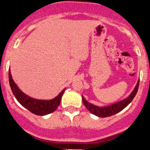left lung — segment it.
<instances>
[{"label": "left lung", "instance_id": "1", "mask_svg": "<svg viewBox=\"0 0 150 150\" xmlns=\"http://www.w3.org/2000/svg\"><path fill=\"white\" fill-rule=\"evenodd\" d=\"M139 80L138 81L137 85H136L135 89L133 90V92L130 94V96H128V98L125 99L124 100H121V101L118 103H114V104L110 105V106L103 107H97V106H95V105L91 104L89 102H87L83 96H82V102H83L84 105L87 108V110H89L92 114L96 115V116L100 117H106L112 116V115H114V114H117V113H118L121 110H122L124 108H125L132 102V100L134 99V97H135L136 93H137L138 89H139Z\"/></svg>", "mask_w": 150, "mask_h": 150}]
</instances>
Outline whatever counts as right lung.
Instances as JSON below:
<instances>
[{
  "label": "right lung",
  "instance_id": "right-lung-1",
  "mask_svg": "<svg viewBox=\"0 0 150 150\" xmlns=\"http://www.w3.org/2000/svg\"><path fill=\"white\" fill-rule=\"evenodd\" d=\"M8 76H9V83H10L11 89V91H12L14 96H15L16 100L20 103V104L22 105L27 110H29L33 114L40 115V116L47 115V114H50L54 110H56V109L61 103V97L63 96L64 89L60 93L58 96L50 100H36V99L31 98L23 93L18 89L17 85L13 81L10 70L8 73Z\"/></svg>",
  "mask_w": 150,
  "mask_h": 150
}]
</instances>
